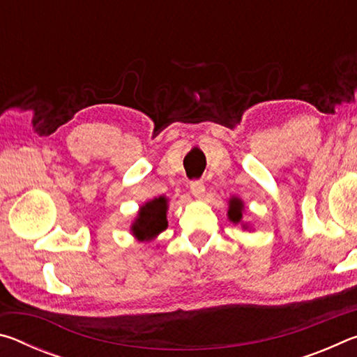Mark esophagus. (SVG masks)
Listing matches in <instances>:
<instances>
[{
    "label": "esophagus",
    "mask_w": 357,
    "mask_h": 357,
    "mask_svg": "<svg viewBox=\"0 0 357 357\" xmlns=\"http://www.w3.org/2000/svg\"><path fill=\"white\" fill-rule=\"evenodd\" d=\"M190 193L195 198H202L204 195V184L202 183V181H192Z\"/></svg>",
    "instance_id": "1"
}]
</instances>
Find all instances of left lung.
<instances>
[{"mask_svg":"<svg viewBox=\"0 0 357 357\" xmlns=\"http://www.w3.org/2000/svg\"><path fill=\"white\" fill-rule=\"evenodd\" d=\"M228 219L231 220L233 223H241L243 222V211H244V203L243 200H239L238 197L229 198L228 202ZM244 228H247V223L244 225Z\"/></svg>","mask_w":357,"mask_h":357,"instance_id":"8db88e82","label":"left lung"}]
</instances>
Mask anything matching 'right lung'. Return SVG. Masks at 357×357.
<instances>
[{
    "label": "right lung",
    "instance_id": "add662e5",
    "mask_svg": "<svg viewBox=\"0 0 357 357\" xmlns=\"http://www.w3.org/2000/svg\"><path fill=\"white\" fill-rule=\"evenodd\" d=\"M168 200L165 197L154 198L144 203L138 211L135 222L132 223L130 231L138 241H151L160 234L168 227L167 209Z\"/></svg>",
    "mask_w": 357,
    "mask_h": 357
}]
</instances>
